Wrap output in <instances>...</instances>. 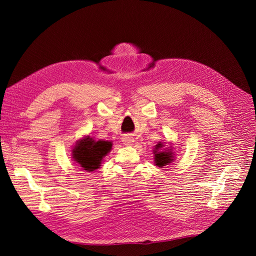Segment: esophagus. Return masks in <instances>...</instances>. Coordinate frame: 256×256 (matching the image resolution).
Masks as SVG:
<instances>
[{
	"label": "esophagus",
	"mask_w": 256,
	"mask_h": 256,
	"mask_svg": "<svg viewBox=\"0 0 256 256\" xmlns=\"http://www.w3.org/2000/svg\"><path fill=\"white\" fill-rule=\"evenodd\" d=\"M134 141H135V140H134V138H132L130 136H124L122 138V142H124V145H132L134 143Z\"/></svg>",
	"instance_id": "obj_1"
}]
</instances>
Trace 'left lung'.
Returning a JSON list of instances; mask_svg holds the SVG:
<instances>
[{
  "mask_svg": "<svg viewBox=\"0 0 256 256\" xmlns=\"http://www.w3.org/2000/svg\"><path fill=\"white\" fill-rule=\"evenodd\" d=\"M154 160L156 166L162 168L164 166L170 165L176 160V152H174L172 146L166 148L164 143L158 142L154 148Z\"/></svg>",
  "mask_w": 256,
  "mask_h": 256,
  "instance_id": "1",
  "label": "left lung"
}]
</instances>
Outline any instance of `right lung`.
Masks as SVG:
<instances>
[{"instance_id":"1","label":"right lung","mask_w":256,"mask_h":256,"mask_svg":"<svg viewBox=\"0 0 256 256\" xmlns=\"http://www.w3.org/2000/svg\"><path fill=\"white\" fill-rule=\"evenodd\" d=\"M112 150V142L94 140L90 136L78 139L72 150L74 162L87 172L100 168L102 158Z\"/></svg>"}]
</instances>
